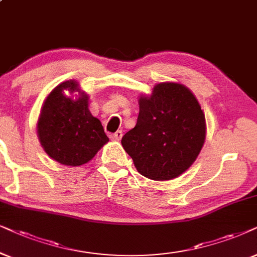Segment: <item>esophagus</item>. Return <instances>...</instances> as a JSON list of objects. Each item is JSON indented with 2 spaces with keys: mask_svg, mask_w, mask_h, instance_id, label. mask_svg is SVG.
I'll return each instance as SVG.
<instances>
[{
  "mask_svg": "<svg viewBox=\"0 0 257 257\" xmlns=\"http://www.w3.org/2000/svg\"><path fill=\"white\" fill-rule=\"evenodd\" d=\"M122 132L121 131H117L116 133H114V134L112 135H110V138H111V140L112 141H119V140L122 139Z\"/></svg>",
  "mask_w": 257,
  "mask_h": 257,
  "instance_id": "34e87169",
  "label": "esophagus"
}]
</instances>
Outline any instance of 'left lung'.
<instances>
[{
	"label": "left lung",
	"mask_w": 257,
	"mask_h": 257,
	"mask_svg": "<svg viewBox=\"0 0 257 257\" xmlns=\"http://www.w3.org/2000/svg\"><path fill=\"white\" fill-rule=\"evenodd\" d=\"M136 125L122 146L141 175L155 181L180 176L195 162L206 140V118L195 95L174 82L141 96Z\"/></svg>",
	"instance_id": "left-lung-1"
}]
</instances>
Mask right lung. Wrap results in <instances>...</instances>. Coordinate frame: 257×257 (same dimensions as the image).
<instances>
[{"instance_id":"add662e5","label":"right lung","mask_w":257,"mask_h":257,"mask_svg":"<svg viewBox=\"0 0 257 257\" xmlns=\"http://www.w3.org/2000/svg\"><path fill=\"white\" fill-rule=\"evenodd\" d=\"M78 92L67 97L64 90ZM88 95L76 81L62 82L51 90L41 109L37 135L44 152L61 164L77 167L87 163L109 141L100 119L88 109Z\"/></svg>"}]
</instances>
